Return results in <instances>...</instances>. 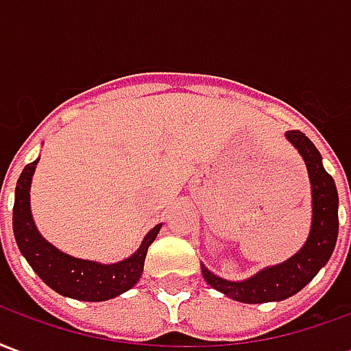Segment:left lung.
<instances>
[{
	"instance_id": "1",
	"label": "left lung",
	"mask_w": 351,
	"mask_h": 351,
	"mask_svg": "<svg viewBox=\"0 0 351 351\" xmlns=\"http://www.w3.org/2000/svg\"><path fill=\"white\" fill-rule=\"evenodd\" d=\"M287 141L299 150L306 163L312 188V228L306 243L295 256L280 265L267 267L252 278L229 282L216 276L201 265L203 278L210 287L218 289L229 299L246 304L284 301L314 278L317 271L331 258L339 237V193L332 176L324 169L322 154L314 143L301 131H287Z\"/></svg>"
}]
</instances>
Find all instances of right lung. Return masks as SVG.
Segmentation results:
<instances>
[{
	"instance_id": "add662e5",
	"label": "right lung",
	"mask_w": 351,
	"mask_h": 351,
	"mask_svg": "<svg viewBox=\"0 0 351 351\" xmlns=\"http://www.w3.org/2000/svg\"><path fill=\"white\" fill-rule=\"evenodd\" d=\"M37 161L39 158L34 163H27L22 171L14 190V208H12L14 239L29 267L56 293L71 297L77 301H108L131 289L143 274L146 252L160 233L161 223L146 233L138 250L133 256L118 263L103 265L97 261L67 256L58 250L56 246L47 243L35 228L32 208H29V186Z\"/></svg>"
}]
</instances>
